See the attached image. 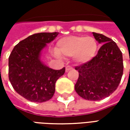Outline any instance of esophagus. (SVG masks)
Segmentation results:
<instances>
[{
	"label": "esophagus",
	"mask_w": 130,
	"mask_h": 130,
	"mask_svg": "<svg viewBox=\"0 0 130 130\" xmlns=\"http://www.w3.org/2000/svg\"><path fill=\"white\" fill-rule=\"evenodd\" d=\"M72 70H73V68H72L71 66H67V67H66V68H65L66 72H68Z\"/></svg>",
	"instance_id": "1"
}]
</instances>
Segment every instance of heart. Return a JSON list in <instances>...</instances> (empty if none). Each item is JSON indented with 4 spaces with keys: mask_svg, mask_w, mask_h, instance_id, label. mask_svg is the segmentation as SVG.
Here are the masks:
<instances>
[{
    "mask_svg": "<svg viewBox=\"0 0 130 130\" xmlns=\"http://www.w3.org/2000/svg\"><path fill=\"white\" fill-rule=\"evenodd\" d=\"M54 54L73 56L74 61L78 64L87 63L95 57L98 50V43L95 38L85 36H69L62 37L57 42Z\"/></svg>",
    "mask_w": 130,
    "mask_h": 130,
    "instance_id": "1",
    "label": "heart"
}]
</instances>
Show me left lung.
<instances>
[{
    "mask_svg": "<svg viewBox=\"0 0 130 130\" xmlns=\"http://www.w3.org/2000/svg\"><path fill=\"white\" fill-rule=\"evenodd\" d=\"M93 34L102 46L90 61L75 68L79 78L74 88L85 100L98 101L117 89L123 73V54L111 39L102 34Z\"/></svg>",
    "mask_w": 130,
    "mask_h": 130,
    "instance_id": "1",
    "label": "left lung"
}]
</instances>
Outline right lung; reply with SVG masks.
I'll return each instance as SVG.
<instances>
[{
  "mask_svg": "<svg viewBox=\"0 0 130 130\" xmlns=\"http://www.w3.org/2000/svg\"><path fill=\"white\" fill-rule=\"evenodd\" d=\"M58 32L36 33L21 40L9 57V79L20 95L33 102L49 100L55 93V84L65 72L53 70L40 60L41 52Z\"/></svg>",
  "mask_w": 130,
  "mask_h": 130,
  "instance_id": "right-lung-1",
  "label": "right lung"
}]
</instances>
